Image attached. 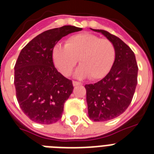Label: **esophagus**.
Returning <instances> with one entry per match:
<instances>
[{
  "label": "esophagus",
  "instance_id": "obj_1",
  "mask_svg": "<svg viewBox=\"0 0 154 154\" xmlns=\"http://www.w3.org/2000/svg\"><path fill=\"white\" fill-rule=\"evenodd\" d=\"M72 85H73V86H77V85H82V83L79 82H77V81H73V82H72Z\"/></svg>",
  "mask_w": 154,
  "mask_h": 154
}]
</instances>
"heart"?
I'll return each mask as SVG.
<instances>
[{
	"instance_id": "heart-1",
	"label": "heart",
	"mask_w": 154,
	"mask_h": 154,
	"mask_svg": "<svg viewBox=\"0 0 154 154\" xmlns=\"http://www.w3.org/2000/svg\"><path fill=\"white\" fill-rule=\"evenodd\" d=\"M52 56L56 68L64 76L71 74L79 59L81 65L75 76L80 79L89 77L92 80H99L111 69L116 57V49L109 40L82 32L68 38L65 45H56Z\"/></svg>"
}]
</instances>
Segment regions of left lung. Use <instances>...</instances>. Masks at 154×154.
<instances>
[{
  "label": "left lung",
  "mask_w": 154,
  "mask_h": 154,
  "mask_svg": "<svg viewBox=\"0 0 154 154\" xmlns=\"http://www.w3.org/2000/svg\"><path fill=\"white\" fill-rule=\"evenodd\" d=\"M101 32L116 49V57L111 69L95 84L85 85L89 118L105 122L118 117L129 107L137 84L138 67L134 53L119 37L102 29Z\"/></svg>",
  "instance_id": "obj_1"
}]
</instances>
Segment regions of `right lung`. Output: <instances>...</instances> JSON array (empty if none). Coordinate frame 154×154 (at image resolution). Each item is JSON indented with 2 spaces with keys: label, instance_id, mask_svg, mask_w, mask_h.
<instances>
[{
  "label": "right lung",
  "instance_id": "right-lung-1",
  "mask_svg": "<svg viewBox=\"0 0 154 154\" xmlns=\"http://www.w3.org/2000/svg\"><path fill=\"white\" fill-rule=\"evenodd\" d=\"M82 29L65 25L47 30L21 49L14 66L16 96L21 110L32 122L49 125L61 117L73 86L71 80L57 70L52 53L63 37Z\"/></svg>",
  "mask_w": 154,
  "mask_h": 154
}]
</instances>
